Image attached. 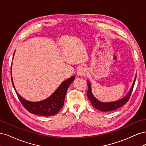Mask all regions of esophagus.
<instances>
[{"mask_svg": "<svg viewBox=\"0 0 146 146\" xmlns=\"http://www.w3.org/2000/svg\"><path fill=\"white\" fill-rule=\"evenodd\" d=\"M87 69L85 67H80L77 70V75L78 76H84L86 75Z\"/></svg>", "mask_w": 146, "mask_h": 146, "instance_id": "1", "label": "esophagus"}]
</instances>
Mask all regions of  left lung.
<instances>
[{
	"mask_svg": "<svg viewBox=\"0 0 146 146\" xmlns=\"http://www.w3.org/2000/svg\"><path fill=\"white\" fill-rule=\"evenodd\" d=\"M136 75L134 78L133 83L132 84L131 87L129 91L128 92V93L123 97V98L119 99L118 100H116L114 102H100L97 99H96L94 98V96H93V94H92V90H91V84L89 80L87 81V84H88L87 96L91 102L92 105L95 108L99 110V111H113V110H115L121 107L122 106L125 105L127 102L129 101L131 94V92L133 91V86L136 81Z\"/></svg>",
	"mask_w": 146,
	"mask_h": 146,
	"instance_id": "left-lung-1",
	"label": "left lung"
}]
</instances>
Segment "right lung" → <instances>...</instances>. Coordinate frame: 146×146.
<instances>
[{"instance_id": "right-lung-1", "label": "right lung", "mask_w": 146, "mask_h": 146, "mask_svg": "<svg viewBox=\"0 0 146 146\" xmlns=\"http://www.w3.org/2000/svg\"><path fill=\"white\" fill-rule=\"evenodd\" d=\"M11 76L13 88L24 108L31 113L43 116H54L58 113L60 110L62 108L64 103L66 92L69 86L75 79V76H72L67 80L63 81L54 93L48 98L39 102H32L25 100L17 93L13 81L11 67Z\"/></svg>"}]
</instances>
